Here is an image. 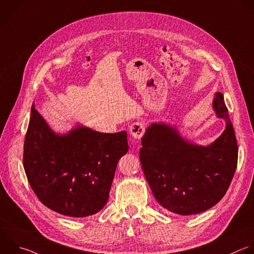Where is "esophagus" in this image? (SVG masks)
Instances as JSON below:
<instances>
[{
	"instance_id": "1",
	"label": "esophagus",
	"mask_w": 254,
	"mask_h": 254,
	"mask_svg": "<svg viewBox=\"0 0 254 254\" xmlns=\"http://www.w3.org/2000/svg\"><path fill=\"white\" fill-rule=\"evenodd\" d=\"M144 130H145V126L141 122H135L129 127V132L131 136L135 139L141 138V136L144 133Z\"/></svg>"
}]
</instances>
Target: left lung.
<instances>
[{
	"instance_id": "8db88e82",
	"label": "left lung",
	"mask_w": 254,
	"mask_h": 254,
	"mask_svg": "<svg viewBox=\"0 0 254 254\" xmlns=\"http://www.w3.org/2000/svg\"><path fill=\"white\" fill-rule=\"evenodd\" d=\"M213 109L226 122L210 145L190 143L176 128L152 124L141 138L139 158L155 199L181 215L202 212L226 193L237 166L238 146L223 95L216 93Z\"/></svg>"
}]
</instances>
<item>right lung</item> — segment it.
<instances>
[{"mask_svg": "<svg viewBox=\"0 0 254 254\" xmlns=\"http://www.w3.org/2000/svg\"><path fill=\"white\" fill-rule=\"evenodd\" d=\"M127 150L125 130L104 133L77 127L56 134L33 105L23 163L43 204L66 216L84 217L107 203L118 161Z\"/></svg>", "mask_w": 254, "mask_h": 254, "instance_id": "obj_1", "label": "right lung"}]
</instances>
